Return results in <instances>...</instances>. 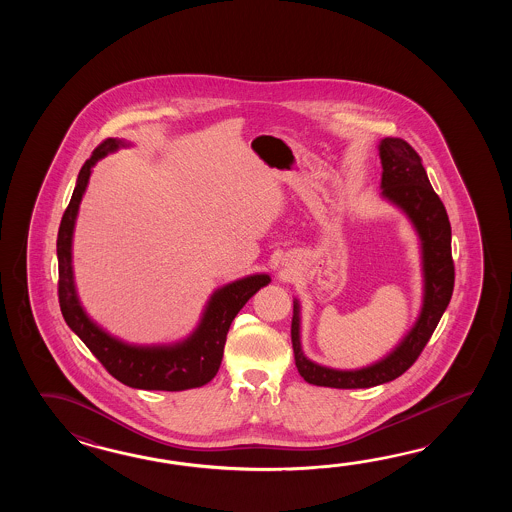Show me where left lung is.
Returning a JSON list of instances; mask_svg holds the SVG:
<instances>
[{
    "label": "left lung",
    "mask_w": 512,
    "mask_h": 512,
    "mask_svg": "<svg viewBox=\"0 0 512 512\" xmlns=\"http://www.w3.org/2000/svg\"><path fill=\"white\" fill-rule=\"evenodd\" d=\"M381 199L401 210L414 227L421 254L423 300L419 315L404 337L384 357L353 370L318 364L302 349L300 300H293L294 362L304 381L327 388H371L401 377L421 355L426 342L448 307L454 291L452 230L445 207L428 181L421 157L403 139L386 137L379 142Z\"/></svg>",
    "instance_id": "obj_1"
}]
</instances>
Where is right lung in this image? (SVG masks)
<instances>
[{
	"mask_svg": "<svg viewBox=\"0 0 512 512\" xmlns=\"http://www.w3.org/2000/svg\"><path fill=\"white\" fill-rule=\"evenodd\" d=\"M130 146L131 142L124 139H108L102 142L78 174L77 186L60 223L56 240L60 309L71 331L122 384L137 390L161 392L199 388L212 381L218 373L232 320L261 287L271 283V276L265 272H256L221 285L208 296L197 326L186 337L168 344L126 342L111 335L87 315L78 296L73 269V238L78 210L95 164L108 157L109 153L119 152L120 148Z\"/></svg>",
	"mask_w": 512,
	"mask_h": 512,
	"instance_id": "obj_1",
	"label": "right lung"
}]
</instances>
